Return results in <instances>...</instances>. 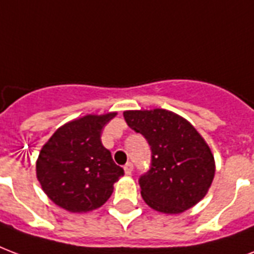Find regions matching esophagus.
Masks as SVG:
<instances>
[{
    "label": "esophagus",
    "instance_id": "1",
    "mask_svg": "<svg viewBox=\"0 0 254 254\" xmlns=\"http://www.w3.org/2000/svg\"><path fill=\"white\" fill-rule=\"evenodd\" d=\"M132 170H134V165H132L131 162H128V163H126V166H125L126 175H131Z\"/></svg>",
    "mask_w": 254,
    "mask_h": 254
}]
</instances>
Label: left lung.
I'll return each mask as SVG.
<instances>
[{
  "instance_id": "left-lung-1",
  "label": "left lung",
  "mask_w": 254,
  "mask_h": 254,
  "mask_svg": "<svg viewBox=\"0 0 254 254\" xmlns=\"http://www.w3.org/2000/svg\"><path fill=\"white\" fill-rule=\"evenodd\" d=\"M126 123L151 147V167L140 177L148 206L179 214L205 197L215 174L214 155L190 122L163 108L123 112Z\"/></svg>"
}]
</instances>
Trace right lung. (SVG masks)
Wrapping results in <instances>:
<instances>
[{
  "label": "right lung",
  "mask_w": 254,
  "mask_h": 254,
  "mask_svg": "<svg viewBox=\"0 0 254 254\" xmlns=\"http://www.w3.org/2000/svg\"><path fill=\"white\" fill-rule=\"evenodd\" d=\"M118 112L84 115L63 125L41 148L36 175L48 198L70 213L104 205L125 171L102 144L104 126Z\"/></svg>",
  "instance_id": "obj_1"
}]
</instances>
